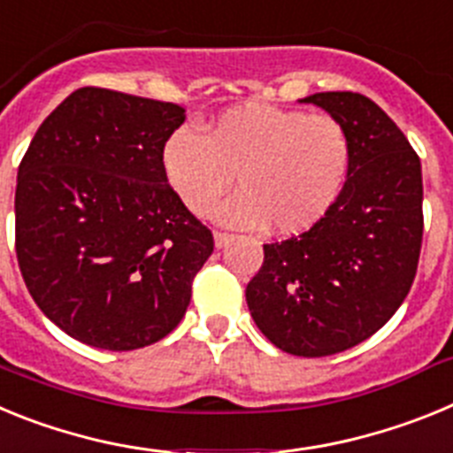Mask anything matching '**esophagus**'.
Returning a JSON list of instances; mask_svg holds the SVG:
<instances>
[{
	"label": "esophagus",
	"instance_id": "obj_1",
	"mask_svg": "<svg viewBox=\"0 0 453 453\" xmlns=\"http://www.w3.org/2000/svg\"><path fill=\"white\" fill-rule=\"evenodd\" d=\"M213 240H215V247H218V250H222V247H226L231 242V240H234V235L222 234V231H215Z\"/></svg>",
	"mask_w": 453,
	"mask_h": 453
}]
</instances>
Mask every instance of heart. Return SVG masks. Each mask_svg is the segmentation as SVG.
I'll list each match as a JSON object with an SVG mask.
<instances>
[{
    "mask_svg": "<svg viewBox=\"0 0 453 453\" xmlns=\"http://www.w3.org/2000/svg\"><path fill=\"white\" fill-rule=\"evenodd\" d=\"M163 179L179 202L203 215L231 181L240 190L213 218L234 229L297 235L313 229L340 197L351 165V140L331 115L242 104L206 124L172 131L161 145Z\"/></svg>",
    "mask_w": 453,
    "mask_h": 453,
    "instance_id": "obj_1",
    "label": "heart"
}]
</instances>
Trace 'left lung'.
<instances>
[{
    "label": "left lung",
    "mask_w": 453,
    "mask_h": 453,
    "mask_svg": "<svg viewBox=\"0 0 453 453\" xmlns=\"http://www.w3.org/2000/svg\"><path fill=\"white\" fill-rule=\"evenodd\" d=\"M324 108L351 140L340 197L313 229L263 245L247 283L256 326L292 356L319 358L370 338L397 313L422 247V165L406 135L358 92L299 99Z\"/></svg>",
    "instance_id": "obj_1"
}]
</instances>
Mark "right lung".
Wrapping results in <instances>:
<instances>
[{"label": "right lung", "instance_id": "add662e5", "mask_svg": "<svg viewBox=\"0 0 453 453\" xmlns=\"http://www.w3.org/2000/svg\"><path fill=\"white\" fill-rule=\"evenodd\" d=\"M179 104L79 88L18 170L15 251L38 308L79 342L131 351L177 329L213 235L163 179Z\"/></svg>", "mask_w": 453, "mask_h": 453}]
</instances>
